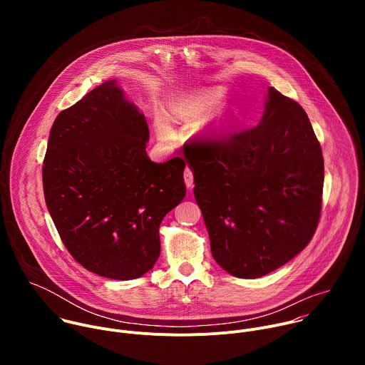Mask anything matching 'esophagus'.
I'll return each instance as SVG.
<instances>
[{"instance_id": "1", "label": "esophagus", "mask_w": 365, "mask_h": 365, "mask_svg": "<svg viewBox=\"0 0 365 365\" xmlns=\"http://www.w3.org/2000/svg\"><path fill=\"white\" fill-rule=\"evenodd\" d=\"M183 178H185V183H186L187 189H192L193 187V173H192V170L189 168L185 169Z\"/></svg>"}]
</instances>
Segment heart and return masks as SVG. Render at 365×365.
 I'll return each mask as SVG.
<instances>
[{"label": "heart", "instance_id": "1", "mask_svg": "<svg viewBox=\"0 0 365 365\" xmlns=\"http://www.w3.org/2000/svg\"><path fill=\"white\" fill-rule=\"evenodd\" d=\"M220 96L217 93H212L210 96H206L205 99H202L200 102H187L183 103V106H179L175 111L179 117L183 118H192V117H197L202 111H205L206 108L214 107L215 103H218ZM155 131L163 138V140H172L173 138V128L172 124L169 121V118L166 115H159L155 118Z\"/></svg>", "mask_w": 365, "mask_h": 365}]
</instances>
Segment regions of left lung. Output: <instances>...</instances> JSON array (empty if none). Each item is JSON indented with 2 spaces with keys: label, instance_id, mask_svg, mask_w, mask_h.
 Returning <instances> with one entry per match:
<instances>
[{
  "label": "left lung",
  "instance_id": "obj_1",
  "mask_svg": "<svg viewBox=\"0 0 365 365\" xmlns=\"http://www.w3.org/2000/svg\"><path fill=\"white\" fill-rule=\"evenodd\" d=\"M215 262L240 279L282 267L314 237L324 158L304 110L273 86L255 127L185 148Z\"/></svg>",
  "mask_w": 365,
  "mask_h": 365
}]
</instances>
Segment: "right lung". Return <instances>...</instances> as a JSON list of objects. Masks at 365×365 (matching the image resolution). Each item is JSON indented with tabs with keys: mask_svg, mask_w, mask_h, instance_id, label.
<instances>
[{
	"mask_svg": "<svg viewBox=\"0 0 365 365\" xmlns=\"http://www.w3.org/2000/svg\"><path fill=\"white\" fill-rule=\"evenodd\" d=\"M148 127L115 79L88 92L51 125L43 163L48 214L76 262L133 280L160 255L159 228L185 195V160L148 159Z\"/></svg>",
	"mask_w": 365,
	"mask_h": 365,
	"instance_id": "right-lung-1",
	"label": "right lung"
}]
</instances>
